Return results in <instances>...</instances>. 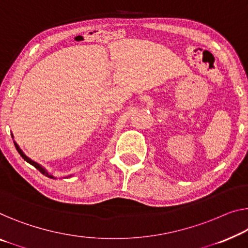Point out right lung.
<instances>
[{"mask_svg":"<svg viewBox=\"0 0 248 248\" xmlns=\"http://www.w3.org/2000/svg\"><path fill=\"white\" fill-rule=\"evenodd\" d=\"M11 135H12V134H11ZM12 138H13V135H12ZM13 142H14V146H16V148L17 153L21 155V157H22V158H23V159H24L25 161H27V162H29V164H30V165L34 166V167H35L36 169H38V170H39V171H41V172L43 173V175H44V176L49 177V178H52V179H55V177H54V176L52 175V173H50L49 171H47V170H46V168H44V167H42V166H41V165H40V164H38V162H36V161H34V160H32V159H31V158H29V157L27 156V155H25V154L23 153V151H22V149H21V148H20V147H18V145H17V143H16V141H14V140H13Z\"/></svg>","mask_w":248,"mask_h":248,"instance_id":"obj_1","label":"right lung"}]
</instances>
